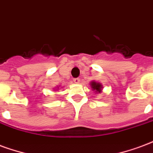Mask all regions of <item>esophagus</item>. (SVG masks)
Returning a JSON list of instances; mask_svg holds the SVG:
<instances>
[{
	"instance_id": "esophagus-1",
	"label": "esophagus",
	"mask_w": 153,
	"mask_h": 153,
	"mask_svg": "<svg viewBox=\"0 0 153 153\" xmlns=\"http://www.w3.org/2000/svg\"><path fill=\"white\" fill-rule=\"evenodd\" d=\"M74 83H79L80 79H78V78H77V79H74Z\"/></svg>"
}]
</instances>
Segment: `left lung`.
I'll list each match as a JSON object with an SVG mask.
<instances>
[{
    "instance_id": "left-lung-1",
    "label": "left lung",
    "mask_w": 153,
    "mask_h": 153,
    "mask_svg": "<svg viewBox=\"0 0 153 153\" xmlns=\"http://www.w3.org/2000/svg\"><path fill=\"white\" fill-rule=\"evenodd\" d=\"M90 86H91V90L94 91L96 93H101L102 92L103 85L99 82H96V81H91L90 82Z\"/></svg>"
}]
</instances>
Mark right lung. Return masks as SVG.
Returning a JSON list of instances; mask_svg holds the SVG:
<instances>
[{
  "label": "right lung",
  "mask_w": 153,
  "mask_h": 153,
  "mask_svg": "<svg viewBox=\"0 0 153 153\" xmlns=\"http://www.w3.org/2000/svg\"><path fill=\"white\" fill-rule=\"evenodd\" d=\"M59 88L60 87H56V88H55V89H54V90H55V91H57V90H59Z\"/></svg>",
  "instance_id": "right-lung-1"
}]
</instances>
